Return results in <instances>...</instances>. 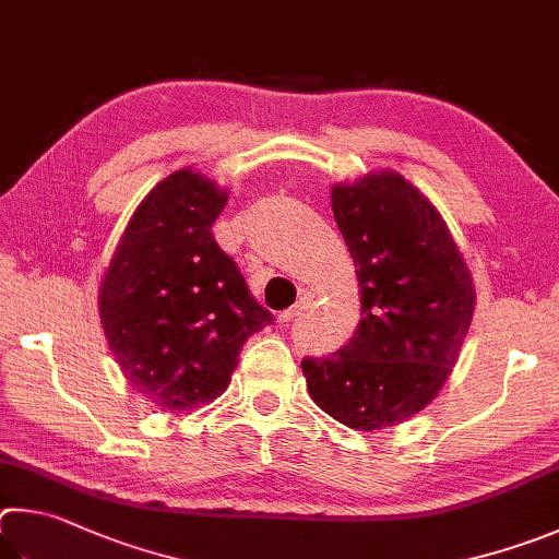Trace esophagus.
<instances>
[{"label": "esophagus", "instance_id": "34e87169", "mask_svg": "<svg viewBox=\"0 0 559 559\" xmlns=\"http://www.w3.org/2000/svg\"><path fill=\"white\" fill-rule=\"evenodd\" d=\"M309 305H311V295H309V292H305V295L299 297V301H297L295 307H289L287 311H282L280 321H282V324H289V321H295L301 314V311L309 309Z\"/></svg>", "mask_w": 559, "mask_h": 559}]
</instances>
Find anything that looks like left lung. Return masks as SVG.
<instances>
[{
	"instance_id": "left-lung-1",
	"label": "left lung",
	"mask_w": 559,
	"mask_h": 559,
	"mask_svg": "<svg viewBox=\"0 0 559 559\" xmlns=\"http://www.w3.org/2000/svg\"><path fill=\"white\" fill-rule=\"evenodd\" d=\"M356 264L360 321L326 358H305L309 395L350 429H383L429 405L472 324L476 292L437 209L400 174L331 189Z\"/></svg>"
}]
</instances>
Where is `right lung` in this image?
Instances as JSON below:
<instances>
[{"label": "right lung", "mask_w": 559, "mask_h": 559, "mask_svg": "<svg viewBox=\"0 0 559 559\" xmlns=\"http://www.w3.org/2000/svg\"><path fill=\"white\" fill-rule=\"evenodd\" d=\"M228 193L191 169L146 193L100 285L115 360L156 409H191L230 383L238 354L274 317L254 301L211 225Z\"/></svg>", "instance_id": "right-lung-1"}]
</instances>
